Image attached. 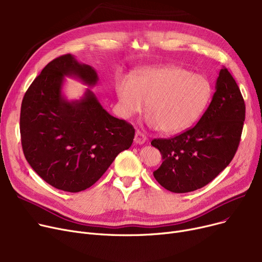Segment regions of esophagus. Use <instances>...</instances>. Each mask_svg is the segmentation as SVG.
Instances as JSON below:
<instances>
[{
    "label": "esophagus",
    "mask_w": 262,
    "mask_h": 262,
    "mask_svg": "<svg viewBox=\"0 0 262 262\" xmlns=\"http://www.w3.org/2000/svg\"><path fill=\"white\" fill-rule=\"evenodd\" d=\"M135 142L136 143H139V144H142L146 141V136L144 134H142L140 130H137L136 134H135Z\"/></svg>",
    "instance_id": "1"
}]
</instances>
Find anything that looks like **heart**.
<instances>
[{"label": "heart", "mask_w": 262, "mask_h": 262, "mask_svg": "<svg viewBox=\"0 0 262 262\" xmlns=\"http://www.w3.org/2000/svg\"><path fill=\"white\" fill-rule=\"evenodd\" d=\"M120 114L128 118L147 108L146 124L164 133H181L203 116L211 98L209 80L187 69L166 66L147 69L134 80L116 86Z\"/></svg>", "instance_id": "b5f03b06"}]
</instances>
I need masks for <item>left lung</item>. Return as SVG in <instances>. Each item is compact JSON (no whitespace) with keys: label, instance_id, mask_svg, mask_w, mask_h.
<instances>
[{"label":"left lung","instance_id":"left-lung-1","mask_svg":"<svg viewBox=\"0 0 262 262\" xmlns=\"http://www.w3.org/2000/svg\"><path fill=\"white\" fill-rule=\"evenodd\" d=\"M245 120V104L227 69L220 70L211 103L194 127L173 138L154 139L161 166L155 180L174 193L198 190L221 173L235 156Z\"/></svg>","mask_w":262,"mask_h":262}]
</instances>
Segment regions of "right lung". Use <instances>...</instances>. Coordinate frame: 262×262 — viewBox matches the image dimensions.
Returning <instances> with one entry per match:
<instances>
[{
  "label": "right lung",
  "instance_id": "obj_1",
  "mask_svg": "<svg viewBox=\"0 0 262 262\" xmlns=\"http://www.w3.org/2000/svg\"><path fill=\"white\" fill-rule=\"evenodd\" d=\"M64 76L88 87L99 80L91 66L71 54L49 62L23 98L21 142L27 162L45 182L79 192L98 182L118 154L130 147L135 129L109 115L88 88L79 100H67Z\"/></svg>",
  "mask_w": 262,
  "mask_h": 262
}]
</instances>
